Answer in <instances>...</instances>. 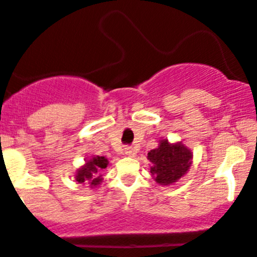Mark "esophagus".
I'll use <instances>...</instances> for the list:
<instances>
[{
	"label": "esophagus",
	"instance_id": "34e87169",
	"mask_svg": "<svg viewBox=\"0 0 257 257\" xmlns=\"http://www.w3.org/2000/svg\"><path fill=\"white\" fill-rule=\"evenodd\" d=\"M124 152H125L126 156L129 157L136 156V151H134V148H132V147H125V148H124Z\"/></svg>",
	"mask_w": 257,
	"mask_h": 257
}]
</instances>
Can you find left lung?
<instances>
[{
  "instance_id": "left-lung-1",
  "label": "left lung",
  "mask_w": 257,
  "mask_h": 257,
  "mask_svg": "<svg viewBox=\"0 0 257 257\" xmlns=\"http://www.w3.org/2000/svg\"><path fill=\"white\" fill-rule=\"evenodd\" d=\"M148 159L153 163L151 173L157 183L168 186L187 173L192 163V154L182 143L169 144L164 139L158 148L149 152Z\"/></svg>"
}]
</instances>
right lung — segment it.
Wrapping results in <instances>:
<instances>
[{
	"mask_svg": "<svg viewBox=\"0 0 257 257\" xmlns=\"http://www.w3.org/2000/svg\"><path fill=\"white\" fill-rule=\"evenodd\" d=\"M106 166H108V159H106L105 157H93L90 161L86 162V164L83 168L78 169L76 181H78L79 183H86L90 184V186L93 187L98 186V184H100V182L103 181L100 174L101 169L106 168Z\"/></svg>",
	"mask_w": 257,
	"mask_h": 257,
	"instance_id": "add662e5",
	"label": "right lung"
}]
</instances>
